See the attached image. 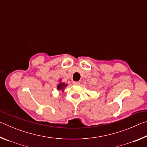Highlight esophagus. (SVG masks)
<instances>
[{"instance_id": "34e87169", "label": "esophagus", "mask_w": 147, "mask_h": 147, "mask_svg": "<svg viewBox=\"0 0 147 147\" xmlns=\"http://www.w3.org/2000/svg\"><path fill=\"white\" fill-rule=\"evenodd\" d=\"M73 84H74V85H79L80 84V82H73Z\"/></svg>"}]
</instances>
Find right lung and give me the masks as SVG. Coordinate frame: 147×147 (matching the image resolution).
<instances>
[{"label":"right lung","instance_id":"1","mask_svg":"<svg viewBox=\"0 0 147 147\" xmlns=\"http://www.w3.org/2000/svg\"><path fill=\"white\" fill-rule=\"evenodd\" d=\"M58 81H59V83L57 84V87H56L57 89H58V91H61V92H63L66 87L68 86V84L64 83V82H62L61 79L59 80Z\"/></svg>","mask_w":147,"mask_h":147}]
</instances>
